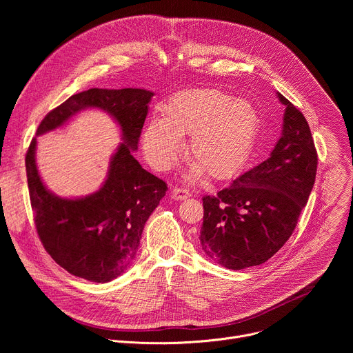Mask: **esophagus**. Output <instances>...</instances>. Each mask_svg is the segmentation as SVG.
<instances>
[{"label":"esophagus","instance_id":"34e87169","mask_svg":"<svg viewBox=\"0 0 353 353\" xmlns=\"http://www.w3.org/2000/svg\"><path fill=\"white\" fill-rule=\"evenodd\" d=\"M190 191L187 190V188H181V187H176V188H173L172 190V198L173 199H180V201H183V199H187V198H190Z\"/></svg>","mask_w":353,"mask_h":353}]
</instances>
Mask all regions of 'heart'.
Masks as SVG:
<instances>
[{
  "instance_id": "b5f03b06",
  "label": "heart",
  "mask_w": 353,
  "mask_h": 353,
  "mask_svg": "<svg viewBox=\"0 0 353 353\" xmlns=\"http://www.w3.org/2000/svg\"><path fill=\"white\" fill-rule=\"evenodd\" d=\"M163 110L165 117H150L142 131L143 155L154 169L169 170L181 152L183 137L190 134L191 179L236 173L253 152L261 128L253 105L216 88L181 90Z\"/></svg>"
}]
</instances>
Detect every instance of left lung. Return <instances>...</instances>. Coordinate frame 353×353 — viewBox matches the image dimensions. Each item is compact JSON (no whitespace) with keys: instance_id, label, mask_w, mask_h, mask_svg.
<instances>
[{"instance_id":"obj_1","label":"left lung","mask_w":353,"mask_h":353,"mask_svg":"<svg viewBox=\"0 0 353 353\" xmlns=\"http://www.w3.org/2000/svg\"><path fill=\"white\" fill-rule=\"evenodd\" d=\"M285 106L282 132L263 163L236 177L216 195H207L199 244L228 270H244L270 260L292 236L307 204L317 172V152L309 124L276 92Z\"/></svg>"}]
</instances>
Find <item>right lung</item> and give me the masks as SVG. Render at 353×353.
<instances>
[{
    "instance_id": "right-lung-1",
    "label": "right lung",
    "mask_w": 353,
    "mask_h": 353,
    "mask_svg": "<svg viewBox=\"0 0 353 353\" xmlns=\"http://www.w3.org/2000/svg\"><path fill=\"white\" fill-rule=\"evenodd\" d=\"M154 92L138 88H92L72 94L40 123L26 154V174L37 234L52 259L90 282H110L137 256L143 226L168 191L163 180L142 169L132 152ZM97 108L121 127L123 143L104 184L83 197H60L42 183L35 163L37 137L63 126L78 112Z\"/></svg>"
}]
</instances>
